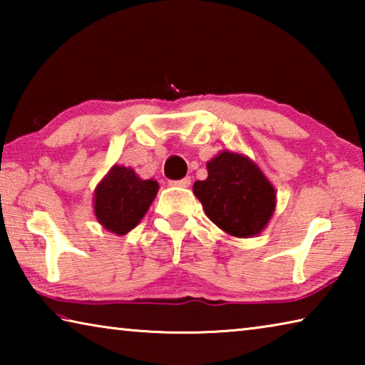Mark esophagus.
<instances>
[{
  "mask_svg": "<svg viewBox=\"0 0 365 365\" xmlns=\"http://www.w3.org/2000/svg\"><path fill=\"white\" fill-rule=\"evenodd\" d=\"M172 187H180V188H188L191 185V178L190 177H185L182 180H172L170 182Z\"/></svg>",
  "mask_w": 365,
  "mask_h": 365,
  "instance_id": "obj_1",
  "label": "esophagus"
}]
</instances>
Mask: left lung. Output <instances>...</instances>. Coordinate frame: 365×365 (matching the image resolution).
<instances>
[{"mask_svg":"<svg viewBox=\"0 0 365 365\" xmlns=\"http://www.w3.org/2000/svg\"><path fill=\"white\" fill-rule=\"evenodd\" d=\"M206 168L207 178L195 182L193 193L207 217L232 237L261 233L275 212L277 193L259 165L242 153L224 150Z\"/></svg>","mask_w":365,"mask_h":365,"instance_id":"1","label":"left lung"}]
</instances>
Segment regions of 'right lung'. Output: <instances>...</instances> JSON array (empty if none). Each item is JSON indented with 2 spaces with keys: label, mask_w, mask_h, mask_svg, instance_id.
Returning <instances> with one entry per match:
<instances>
[{
  "label": "right lung",
  "mask_w": 365,
  "mask_h": 365,
  "mask_svg": "<svg viewBox=\"0 0 365 365\" xmlns=\"http://www.w3.org/2000/svg\"><path fill=\"white\" fill-rule=\"evenodd\" d=\"M158 190L156 180H143L132 168L114 164L95 188L96 220L109 232L125 235L145 217Z\"/></svg>",
  "instance_id": "add662e5"
}]
</instances>
